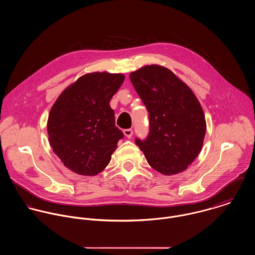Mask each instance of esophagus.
<instances>
[{"mask_svg":"<svg viewBox=\"0 0 255 255\" xmlns=\"http://www.w3.org/2000/svg\"><path fill=\"white\" fill-rule=\"evenodd\" d=\"M132 133H133V131H132V129H130V128H127V129L124 130V134H125L128 138H131Z\"/></svg>","mask_w":255,"mask_h":255,"instance_id":"1","label":"esophagus"}]
</instances>
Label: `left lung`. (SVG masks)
<instances>
[{
  "label": "left lung",
  "instance_id": "left-lung-1",
  "mask_svg": "<svg viewBox=\"0 0 255 255\" xmlns=\"http://www.w3.org/2000/svg\"><path fill=\"white\" fill-rule=\"evenodd\" d=\"M148 111L149 133L135 144L148 164L163 175L184 171L203 145L206 123L191 89L169 69L151 65L129 74Z\"/></svg>",
  "mask_w": 255,
  "mask_h": 255
}]
</instances>
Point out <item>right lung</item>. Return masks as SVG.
<instances>
[{
	"label": "right lung",
	"instance_id": "add662e5",
	"mask_svg": "<svg viewBox=\"0 0 255 255\" xmlns=\"http://www.w3.org/2000/svg\"><path fill=\"white\" fill-rule=\"evenodd\" d=\"M124 80L122 73L84 74L62 92L50 111V145L73 173L95 176L102 172L124 137L109 104Z\"/></svg>",
	"mask_w": 255,
	"mask_h": 255
}]
</instances>
